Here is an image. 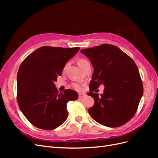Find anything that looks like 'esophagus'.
<instances>
[{
    "mask_svg": "<svg viewBox=\"0 0 158 158\" xmlns=\"http://www.w3.org/2000/svg\"><path fill=\"white\" fill-rule=\"evenodd\" d=\"M86 94H78V97H79V98H85V97H86Z\"/></svg>",
    "mask_w": 158,
    "mask_h": 158,
    "instance_id": "obj_1",
    "label": "esophagus"
}]
</instances>
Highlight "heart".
Here are the masks:
<instances>
[{"instance_id": "b5f03b06", "label": "heart", "mask_w": 158, "mask_h": 158, "mask_svg": "<svg viewBox=\"0 0 158 158\" xmlns=\"http://www.w3.org/2000/svg\"><path fill=\"white\" fill-rule=\"evenodd\" d=\"M88 63V60H85V59H80V60H78V65H79V66H80V68L83 67V66H84L85 64ZM74 88L76 89H77V90H80V89H81V86H80V85L79 84H74Z\"/></svg>"}]
</instances>
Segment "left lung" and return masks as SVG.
I'll list each match as a JSON object with an SVG mask.
<instances>
[{
    "mask_svg": "<svg viewBox=\"0 0 158 158\" xmlns=\"http://www.w3.org/2000/svg\"><path fill=\"white\" fill-rule=\"evenodd\" d=\"M80 52L92 63L89 90L103 84V93L89 92L94 101L88 109L94 120L107 127L125 125L135 115L143 95L139 71L134 60L117 47L103 44Z\"/></svg>",
    "mask_w": 158,
    "mask_h": 158,
    "instance_id": "8db88e82",
    "label": "left lung"
}]
</instances>
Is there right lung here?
Returning a JSON list of instances; mask_svg holds the SVG:
<instances>
[{
    "label": "right lung",
    "mask_w": 158,
    "mask_h": 158,
    "mask_svg": "<svg viewBox=\"0 0 158 158\" xmlns=\"http://www.w3.org/2000/svg\"><path fill=\"white\" fill-rule=\"evenodd\" d=\"M79 50L80 47L45 46L22 62L17 74V100L22 113L33 125L52 130L66 120V104L77 99L78 94L69 89L59 92L55 82Z\"/></svg>",
    "instance_id": "add662e5"
}]
</instances>
